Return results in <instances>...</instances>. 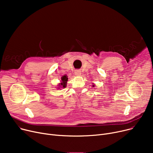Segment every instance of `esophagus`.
<instances>
[{"instance_id": "esophagus-1", "label": "esophagus", "mask_w": 153, "mask_h": 153, "mask_svg": "<svg viewBox=\"0 0 153 153\" xmlns=\"http://www.w3.org/2000/svg\"><path fill=\"white\" fill-rule=\"evenodd\" d=\"M75 74L76 75V76H79V75H81V71H80V70H76L75 71Z\"/></svg>"}]
</instances>
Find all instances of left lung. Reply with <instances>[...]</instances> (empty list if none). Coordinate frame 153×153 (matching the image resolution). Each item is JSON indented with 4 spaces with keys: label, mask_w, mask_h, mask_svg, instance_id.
<instances>
[{
    "label": "left lung",
    "mask_w": 153,
    "mask_h": 153,
    "mask_svg": "<svg viewBox=\"0 0 153 153\" xmlns=\"http://www.w3.org/2000/svg\"><path fill=\"white\" fill-rule=\"evenodd\" d=\"M94 85H93V87H94Z\"/></svg>",
    "instance_id": "obj_1"
}]
</instances>
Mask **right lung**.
<instances>
[{"label": "right lung", "instance_id": "obj_1", "mask_svg": "<svg viewBox=\"0 0 153 153\" xmlns=\"http://www.w3.org/2000/svg\"><path fill=\"white\" fill-rule=\"evenodd\" d=\"M68 80V76L66 75L62 76V77H61V82L59 84V87L65 88L66 86Z\"/></svg>", "mask_w": 153, "mask_h": 153}]
</instances>
